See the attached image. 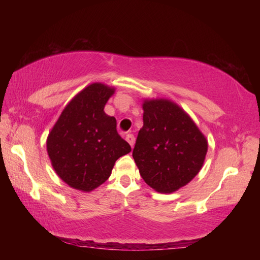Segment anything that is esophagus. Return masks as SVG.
I'll list each match as a JSON object with an SVG mask.
<instances>
[{
    "instance_id": "obj_1",
    "label": "esophagus",
    "mask_w": 260,
    "mask_h": 260,
    "mask_svg": "<svg viewBox=\"0 0 260 260\" xmlns=\"http://www.w3.org/2000/svg\"><path fill=\"white\" fill-rule=\"evenodd\" d=\"M126 140H127V142H128L129 144H131V147L133 148V146H134V142H135V138H134V135L133 134H131V133H128L126 135Z\"/></svg>"
}]
</instances>
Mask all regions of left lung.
I'll list each match as a JSON object with an SVG mask.
<instances>
[{
    "label": "left lung",
    "instance_id": "1",
    "mask_svg": "<svg viewBox=\"0 0 260 260\" xmlns=\"http://www.w3.org/2000/svg\"><path fill=\"white\" fill-rule=\"evenodd\" d=\"M143 110L133 158L146 183L158 192H173L200 172L208 141L173 102L146 101Z\"/></svg>",
    "mask_w": 260,
    "mask_h": 260
}]
</instances>
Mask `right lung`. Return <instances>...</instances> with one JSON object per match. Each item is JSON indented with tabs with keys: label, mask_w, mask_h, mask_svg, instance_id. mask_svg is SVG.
Returning <instances> with one entry per match:
<instances>
[{
	"label": "right lung",
	"mask_w": 260,
	"mask_h": 260,
	"mask_svg": "<svg viewBox=\"0 0 260 260\" xmlns=\"http://www.w3.org/2000/svg\"><path fill=\"white\" fill-rule=\"evenodd\" d=\"M113 88L91 83L80 91L51 129L48 155L70 187L90 191L108 180L118 158L132 149L117 133V121L103 111Z\"/></svg>",
	"instance_id": "right-lung-1"
}]
</instances>
